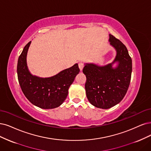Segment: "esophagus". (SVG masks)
<instances>
[{"label":"esophagus","instance_id":"34e87169","mask_svg":"<svg viewBox=\"0 0 151 151\" xmlns=\"http://www.w3.org/2000/svg\"><path fill=\"white\" fill-rule=\"evenodd\" d=\"M78 66H79V68H80V71H82L83 69V67H84V65H83V63H80L78 64Z\"/></svg>","mask_w":151,"mask_h":151}]
</instances>
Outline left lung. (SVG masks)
I'll return each instance as SVG.
<instances>
[{"label": "left lung", "mask_w": 151, "mask_h": 151, "mask_svg": "<svg viewBox=\"0 0 151 151\" xmlns=\"http://www.w3.org/2000/svg\"><path fill=\"white\" fill-rule=\"evenodd\" d=\"M109 45L116 50L112 62L105 65L86 63L85 90L90 103L98 108L109 109L123 99L129 88L132 60L127 48L118 39L109 34Z\"/></svg>", "instance_id": "8db88e82"}]
</instances>
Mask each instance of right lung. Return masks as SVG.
<instances>
[{"label":"right lung","instance_id":"right-lung-1","mask_svg":"<svg viewBox=\"0 0 151 151\" xmlns=\"http://www.w3.org/2000/svg\"><path fill=\"white\" fill-rule=\"evenodd\" d=\"M31 42L25 46L18 60L17 75L22 91L29 101L38 108L44 109L58 108L66 99L70 85L79 73L78 65L75 63L50 77L33 75L27 63Z\"/></svg>","mask_w":151,"mask_h":151}]
</instances>
